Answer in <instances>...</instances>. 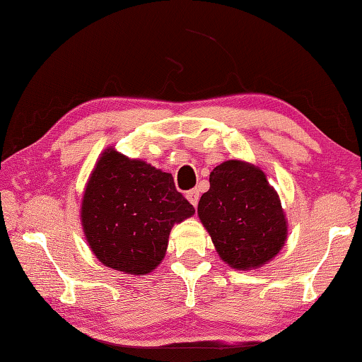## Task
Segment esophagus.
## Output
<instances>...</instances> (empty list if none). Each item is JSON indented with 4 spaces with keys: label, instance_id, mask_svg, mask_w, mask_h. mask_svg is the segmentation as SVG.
<instances>
[{
    "label": "esophagus",
    "instance_id": "obj_1",
    "mask_svg": "<svg viewBox=\"0 0 362 362\" xmlns=\"http://www.w3.org/2000/svg\"><path fill=\"white\" fill-rule=\"evenodd\" d=\"M187 199L189 201V203H192L194 207L196 206H198V201H199V192H198V189H189V192H187Z\"/></svg>",
    "mask_w": 362,
    "mask_h": 362
}]
</instances>
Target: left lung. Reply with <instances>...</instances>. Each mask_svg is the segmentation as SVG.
Segmentation results:
<instances>
[{
	"label": "left lung",
	"instance_id": "obj_1",
	"mask_svg": "<svg viewBox=\"0 0 362 362\" xmlns=\"http://www.w3.org/2000/svg\"><path fill=\"white\" fill-rule=\"evenodd\" d=\"M198 216L220 259L244 272L267 265L287 240V218L265 173L230 159L214 168Z\"/></svg>",
	"mask_w": 362,
	"mask_h": 362
}]
</instances>
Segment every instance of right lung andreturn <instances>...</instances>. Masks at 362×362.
<instances>
[{"label": "right lung", "instance_id": "obj_1", "mask_svg": "<svg viewBox=\"0 0 362 362\" xmlns=\"http://www.w3.org/2000/svg\"><path fill=\"white\" fill-rule=\"evenodd\" d=\"M193 214L169 173L108 146L86 183L79 217L102 265L144 276L166 255L173 226Z\"/></svg>", "mask_w": 362, "mask_h": 362}]
</instances>
